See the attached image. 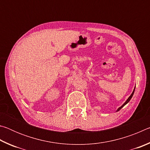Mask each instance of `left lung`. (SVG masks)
<instances>
[{"label":"left lung","instance_id":"8db88e82","mask_svg":"<svg viewBox=\"0 0 150 150\" xmlns=\"http://www.w3.org/2000/svg\"><path fill=\"white\" fill-rule=\"evenodd\" d=\"M135 88H136V86H135V87H134V90H133V92L132 93V94H131V95H130V96H129V97L128 98V99H127L126 100V102L125 103H124V104H123V105H122L121 106H120V107H119L118 109H117V110H116V112H118V111H119V110H120V109L122 108V107H124V106H125L126 105V104L127 103H128V102H129V101H130V100H131V98H132V96H133V95H134V91H135Z\"/></svg>","mask_w":150,"mask_h":150}]
</instances>
